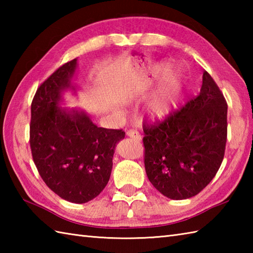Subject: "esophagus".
Segmentation results:
<instances>
[{
    "mask_svg": "<svg viewBox=\"0 0 253 253\" xmlns=\"http://www.w3.org/2000/svg\"><path fill=\"white\" fill-rule=\"evenodd\" d=\"M126 133H127L128 137L133 138V139H135V140H137V141H140V140H141L140 133H139L136 129H129Z\"/></svg>",
    "mask_w": 253,
    "mask_h": 253,
    "instance_id": "esophagus-1",
    "label": "esophagus"
}]
</instances>
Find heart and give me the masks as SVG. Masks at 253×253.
Wrapping results in <instances>:
<instances>
[{"mask_svg": "<svg viewBox=\"0 0 253 253\" xmlns=\"http://www.w3.org/2000/svg\"><path fill=\"white\" fill-rule=\"evenodd\" d=\"M168 73V68L160 67L158 76L162 77ZM181 92V79L178 74L170 73L165 76L158 93L148 104V115L152 120H163L170 114Z\"/></svg>", "mask_w": 253, "mask_h": 253, "instance_id": "1", "label": "heart"}]
</instances>
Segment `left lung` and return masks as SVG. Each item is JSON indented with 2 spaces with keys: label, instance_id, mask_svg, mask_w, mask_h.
I'll return each instance as SVG.
<instances>
[{
  "label": "left lung",
  "instance_id": "8db88e82",
  "mask_svg": "<svg viewBox=\"0 0 253 253\" xmlns=\"http://www.w3.org/2000/svg\"><path fill=\"white\" fill-rule=\"evenodd\" d=\"M144 168L163 196L184 200L198 195L216 175L227 139V103L203 73L200 93L163 122L143 125Z\"/></svg>",
  "mask_w": 253,
  "mask_h": 253
}]
</instances>
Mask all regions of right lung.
I'll use <instances>...</instances> for the list:
<instances>
[{
  "instance_id": "add662e5",
  "label": "right lung",
  "mask_w": 253,
  "mask_h": 253,
  "mask_svg": "<svg viewBox=\"0 0 253 253\" xmlns=\"http://www.w3.org/2000/svg\"><path fill=\"white\" fill-rule=\"evenodd\" d=\"M77 58L64 64L38 88L31 103L30 148L41 178L73 203L92 200L109 182L122 129L98 127L87 113L60 106L72 84Z\"/></svg>"
}]
</instances>
